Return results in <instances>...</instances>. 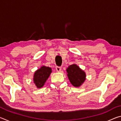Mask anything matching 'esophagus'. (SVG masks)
I'll return each instance as SVG.
<instances>
[{
	"mask_svg": "<svg viewBox=\"0 0 121 121\" xmlns=\"http://www.w3.org/2000/svg\"><path fill=\"white\" fill-rule=\"evenodd\" d=\"M61 70V68L60 67H56V70L58 71V72H60Z\"/></svg>",
	"mask_w": 121,
	"mask_h": 121,
	"instance_id": "1",
	"label": "esophagus"
}]
</instances>
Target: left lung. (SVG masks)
Wrapping results in <instances>:
<instances>
[{
  "instance_id": "obj_1",
  "label": "left lung",
  "mask_w": 121,
  "mask_h": 121,
  "mask_svg": "<svg viewBox=\"0 0 121 121\" xmlns=\"http://www.w3.org/2000/svg\"><path fill=\"white\" fill-rule=\"evenodd\" d=\"M66 71L69 81L74 87H80L85 82L86 73L77 65L73 64L69 65Z\"/></svg>"
}]
</instances>
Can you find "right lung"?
Wrapping results in <instances>:
<instances>
[{"label":"right lung","instance_id":"add662e5","mask_svg":"<svg viewBox=\"0 0 121 121\" xmlns=\"http://www.w3.org/2000/svg\"><path fill=\"white\" fill-rule=\"evenodd\" d=\"M52 71L50 67L43 65L35 72L33 81L37 88L40 89L43 86Z\"/></svg>","mask_w":121,"mask_h":121}]
</instances>
